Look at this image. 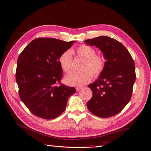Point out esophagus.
Wrapping results in <instances>:
<instances>
[{"instance_id":"34e87169","label":"esophagus","mask_w":151,"mask_h":151,"mask_svg":"<svg viewBox=\"0 0 151 151\" xmlns=\"http://www.w3.org/2000/svg\"><path fill=\"white\" fill-rule=\"evenodd\" d=\"M81 89H82L81 87H77V88H76V91H79Z\"/></svg>"}]
</instances>
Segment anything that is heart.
I'll return each mask as SVG.
<instances>
[{"instance_id": "1", "label": "heart", "mask_w": 151, "mask_h": 151, "mask_svg": "<svg viewBox=\"0 0 151 151\" xmlns=\"http://www.w3.org/2000/svg\"><path fill=\"white\" fill-rule=\"evenodd\" d=\"M76 53L79 57L84 59L82 65L83 70L69 73L65 76V82L69 86H81L92 80L93 73L95 76L101 74L105 67L106 60L101 55L96 54V50L89 45H81L76 49ZM58 63L64 72H68L71 70L72 55L70 50H67L60 55L58 58Z\"/></svg>"}]
</instances>
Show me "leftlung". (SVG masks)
<instances>
[{"mask_svg": "<svg viewBox=\"0 0 151 151\" xmlns=\"http://www.w3.org/2000/svg\"><path fill=\"white\" fill-rule=\"evenodd\" d=\"M84 42L98 48L106 60L98 79L88 86L93 96L87 107L99 117L115 115L129 103L132 96L136 78L133 58L120 42L108 36H100Z\"/></svg>", "mask_w": 151, "mask_h": 151, "instance_id": "1", "label": "left lung"}]
</instances>
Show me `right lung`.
Here are the masks:
<instances>
[{
    "mask_svg": "<svg viewBox=\"0 0 151 151\" xmlns=\"http://www.w3.org/2000/svg\"><path fill=\"white\" fill-rule=\"evenodd\" d=\"M76 42L40 38L31 42L17 62L16 83L21 101L35 115L54 119L64 111L74 87L57 84L62 77L60 55Z\"/></svg>",
    "mask_w": 151,
    "mask_h": 151,
    "instance_id": "right-lung-1",
    "label": "right lung"
}]
</instances>
